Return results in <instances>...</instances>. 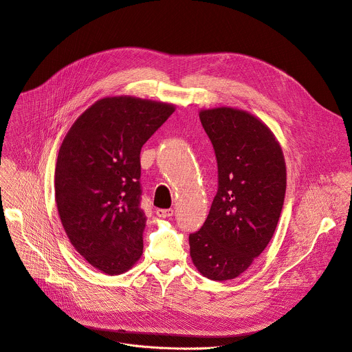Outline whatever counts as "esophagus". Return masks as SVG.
<instances>
[{
	"label": "esophagus",
	"instance_id": "1",
	"mask_svg": "<svg viewBox=\"0 0 352 352\" xmlns=\"http://www.w3.org/2000/svg\"><path fill=\"white\" fill-rule=\"evenodd\" d=\"M173 209L172 208H169V209H157V215L160 217V218H170V217H173Z\"/></svg>",
	"mask_w": 352,
	"mask_h": 352
}]
</instances>
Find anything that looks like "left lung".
Instances as JSON below:
<instances>
[{"label": "left lung", "mask_w": 352, "mask_h": 352, "mask_svg": "<svg viewBox=\"0 0 352 352\" xmlns=\"http://www.w3.org/2000/svg\"><path fill=\"white\" fill-rule=\"evenodd\" d=\"M214 146L218 192L204 226L190 234L198 272L217 282L244 273L276 230L286 194V162L277 138L247 111L201 109Z\"/></svg>", "instance_id": "left-lung-1"}]
</instances>
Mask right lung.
Listing matches in <instances>:
<instances>
[{"label":"right lung","instance_id":"1","mask_svg":"<svg viewBox=\"0 0 352 352\" xmlns=\"http://www.w3.org/2000/svg\"><path fill=\"white\" fill-rule=\"evenodd\" d=\"M173 104L105 97L66 133L55 166V201L67 239L96 269L127 272L143 254L140 153Z\"/></svg>","mask_w":352,"mask_h":352}]
</instances>
